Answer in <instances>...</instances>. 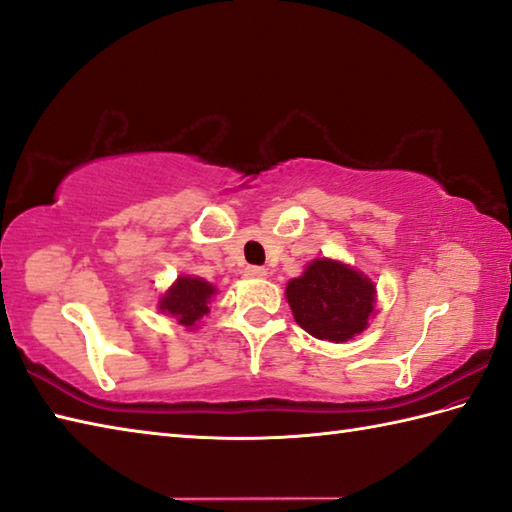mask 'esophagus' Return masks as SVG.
I'll return each instance as SVG.
<instances>
[{
  "mask_svg": "<svg viewBox=\"0 0 512 512\" xmlns=\"http://www.w3.org/2000/svg\"><path fill=\"white\" fill-rule=\"evenodd\" d=\"M246 277H266V268L264 266H246Z\"/></svg>",
  "mask_w": 512,
  "mask_h": 512,
  "instance_id": "34e87169",
  "label": "esophagus"
}]
</instances>
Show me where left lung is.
<instances>
[{
	"label": "left lung",
	"instance_id": "left-lung-1",
	"mask_svg": "<svg viewBox=\"0 0 512 512\" xmlns=\"http://www.w3.org/2000/svg\"><path fill=\"white\" fill-rule=\"evenodd\" d=\"M375 284L353 266L335 259H315L286 284L295 322L306 333L342 344L357 337L375 313Z\"/></svg>",
	"mask_w": 512,
	"mask_h": 512
}]
</instances>
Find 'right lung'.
I'll return each instance as SVG.
<instances>
[{
    "label": "right lung",
    "instance_id": "right-lung-1",
    "mask_svg": "<svg viewBox=\"0 0 512 512\" xmlns=\"http://www.w3.org/2000/svg\"><path fill=\"white\" fill-rule=\"evenodd\" d=\"M217 295V288L202 277L182 275L159 299V310L177 319V324L193 330L208 315L210 299Z\"/></svg>",
    "mask_w": 512,
    "mask_h": 512
}]
</instances>
